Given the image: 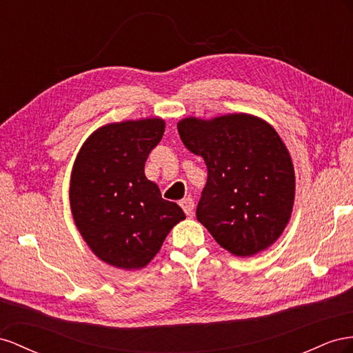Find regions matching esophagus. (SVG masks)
<instances>
[{
  "mask_svg": "<svg viewBox=\"0 0 353 353\" xmlns=\"http://www.w3.org/2000/svg\"><path fill=\"white\" fill-rule=\"evenodd\" d=\"M180 207L183 208L186 216H192L194 214V199L192 198H185L183 201H180Z\"/></svg>",
  "mask_w": 353,
  "mask_h": 353,
  "instance_id": "obj_1",
  "label": "esophagus"
}]
</instances>
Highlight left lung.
I'll use <instances>...</instances> for the list:
<instances>
[{"label": "left lung", "instance_id": "8db88e82", "mask_svg": "<svg viewBox=\"0 0 353 353\" xmlns=\"http://www.w3.org/2000/svg\"><path fill=\"white\" fill-rule=\"evenodd\" d=\"M177 130L208 168L196 205L199 223L235 256H254L274 244L294 203L293 163L275 130L245 114L185 118Z\"/></svg>", "mask_w": 353, "mask_h": 353}]
</instances>
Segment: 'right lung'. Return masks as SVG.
<instances>
[{
  "instance_id": "add662e5",
  "label": "right lung",
  "mask_w": 353,
  "mask_h": 353,
  "mask_svg": "<svg viewBox=\"0 0 353 353\" xmlns=\"http://www.w3.org/2000/svg\"><path fill=\"white\" fill-rule=\"evenodd\" d=\"M159 118L99 128L79 150L70 177V208L93 253L121 269L146 266L186 216L161 196L145 163L163 139Z\"/></svg>"
}]
</instances>
